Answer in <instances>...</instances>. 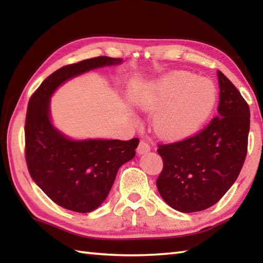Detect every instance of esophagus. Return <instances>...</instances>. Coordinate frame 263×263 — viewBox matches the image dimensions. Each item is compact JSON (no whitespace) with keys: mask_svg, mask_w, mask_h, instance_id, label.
Instances as JSON below:
<instances>
[{"mask_svg":"<svg viewBox=\"0 0 263 263\" xmlns=\"http://www.w3.org/2000/svg\"><path fill=\"white\" fill-rule=\"evenodd\" d=\"M150 149H152V147H150V144L144 141V140H141L140 142H139V146L137 148V152L139 155H142V154H146L148 152H150Z\"/></svg>","mask_w":263,"mask_h":263,"instance_id":"1","label":"esophagus"}]
</instances>
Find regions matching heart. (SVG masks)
Here are the masks:
<instances>
[{"label": "heart", "instance_id": "obj_1", "mask_svg": "<svg viewBox=\"0 0 263 263\" xmlns=\"http://www.w3.org/2000/svg\"><path fill=\"white\" fill-rule=\"evenodd\" d=\"M215 93L204 80H195L189 72H174L161 80L154 96L143 104L144 109H155L165 104L154 119L158 136L182 138L192 132L208 113Z\"/></svg>", "mask_w": 263, "mask_h": 263}]
</instances>
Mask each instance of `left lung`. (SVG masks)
Masks as SVG:
<instances>
[{
  "mask_svg": "<svg viewBox=\"0 0 263 263\" xmlns=\"http://www.w3.org/2000/svg\"><path fill=\"white\" fill-rule=\"evenodd\" d=\"M218 82V115L209 124L181 141L158 144L164 167L156 184L161 198L177 211H201L217 203L247 158L249 105L220 71Z\"/></svg>",
  "mask_w": 263,
  "mask_h": 263,
  "instance_id": "left-lung-1",
  "label": "left lung"
}]
</instances>
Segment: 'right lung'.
Here are the masks:
<instances>
[{
    "instance_id": "right-lung-1",
    "label": "right lung",
    "mask_w": 263,
    "mask_h": 263,
    "mask_svg": "<svg viewBox=\"0 0 263 263\" xmlns=\"http://www.w3.org/2000/svg\"><path fill=\"white\" fill-rule=\"evenodd\" d=\"M120 59L99 57L68 64L48 76L28 103L25 156L31 178L53 202L76 212H90L107 197L120 167L136 156L139 139L73 141L49 121V97L72 77Z\"/></svg>"
}]
</instances>
